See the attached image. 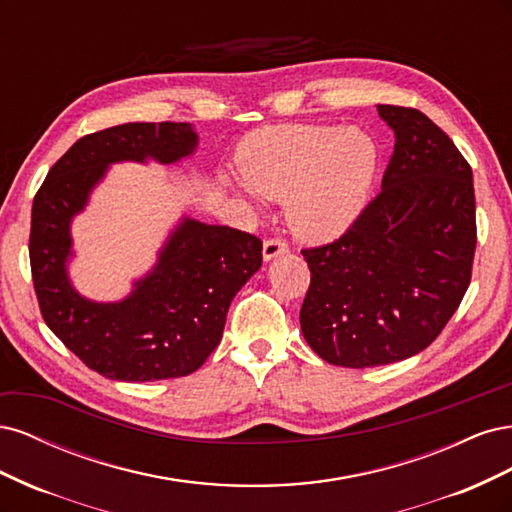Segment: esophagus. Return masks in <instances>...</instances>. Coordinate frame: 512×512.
Here are the masks:
<instances>
[{
    "mask_svg": "<svg viewBox=\"0 0 512 512\" xmlns=\"http://www.w3.org/2000/svg\"><path fill=\"white\" fill-rule=\"evenodd\" d=\"M286 252H288V245L282 239H267L265 245H262V258L265 260H273Z\"/></svg>",
    "mask_w": 512,
    "mask_h": 512,
    "instance_id": "obj_1",
    "label": "esophagus"
}]
</instances>
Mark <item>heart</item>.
Masks as SVG:
<instances>
[{
  "label": "heart",
  "instance_id": "heart-1",
  "mask_svg": "<svg viewBox=\"0 0 512 512\" xmlns=\"http://www.w3.org/2000/svg\"><path fill=\"white\" fill-rule=\"evenodd\" d=\"M241 194L286 200L290 228L305 241H331L359 220L378 173V149L361 130L342 126H277L245 138Z\"/></svg>",
  "mask_w": 512,
  "mask_h": 512
}]
</instances>
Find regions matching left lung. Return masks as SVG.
I'll list each match as a JSON object with an SVG mask.
<instances>
[{"label":"left lung","mask_w":512,"mask_h":512,"mask_svg":"<svg viewBox=\"0 0 512 512\" xmlns=\"http://www.w3.org/2000/svg\"><path fill=\"white\" fill-rule=\"evenodd\" d=\"M378 115L395 134L382 192L337 241L301 252L312 271L305 342L354 369L425 350L457 312L476 250L466 158L416 108L378 104Z\"/></svg>","instance_id":"obj_1"}]
</instances>
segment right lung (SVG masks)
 <instances>
[{
    "label": "right lung",
    "mask_w": 512,
    "mask_h": 512,
    "mask_svg": "<svg viewBox=\"0 0 512 512\" xmlns=\"http://www.w3.org/2000/svg\"><path fill=\"white\" fill-rule=\"evenodd\" d=\"M198 147L192 123H123L79 138L32 207L29 260L49 329L104 378L153 382L196 371L220 344L230 301L262 265V241L183 215L153 269L121 301H91L70 282L72 220L111 164H175Z\"/></svg>",
    "instance_id": "right-lung-1"
}]
</instances>
